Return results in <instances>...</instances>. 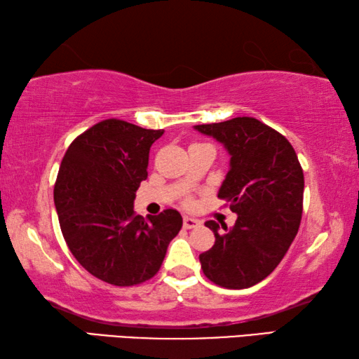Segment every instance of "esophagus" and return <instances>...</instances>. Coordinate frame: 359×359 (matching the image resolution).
I'll return each instance as SVG.
<instances>
[{"label": "esophagus", "mask_w": 359, "mask_h": 359, "mask_svg": "<svg viewBox=\"0 0 359 359\" xmlns=\"http://www.w3.org/2000/svg\"><path fill=\"white\" fill-rule=\"evenodd\" d=\"M197 225H200V221H197V219H194V217H189V216H186L184 219H183V227L184 229H196Z\"/></svg>", "instance_id": "1"}]
</instances>
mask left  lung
<instances>
[{
    "instance_id": "obj_1",
    "label": "left lung",
    "mask_w": 359,
    "mask_h": 359,
    "mask_svg": "<svg viewBox=\"0 0 359 359\" xmlns=\"http://www.w3.org/2000/svg\"><path fill=\"white\" fill-rule=\"evenodd\" d=\"M198 132L221 142L230 170L217 197L230 202L238 219L230 230L205 222L216 241L200 254L203 274L224 288H249L271 274L298 233L304 175L287 138L250 116L198 124Z\"/></svg>"
}]
</instances>
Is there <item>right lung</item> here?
<instances>
[{
	"label": "right lung",
	"instance_id": "1",
	"mask_svg": "<svg viewBox=\"0 0 359 359\" xmlns=\"http://www.w3.org/2000/svg\"><path fill=\"white\" fill-rule=\"evenodd\" d=\"M162 134L104 119L75 138L61 161L53 196L62 236L80 265L107 284L149 280L183 227L176 210L147 219L134 211L149 148Z\"/></svg>",
	"mask_w": 359,
	"mask_h": 359
}]
</instances>
